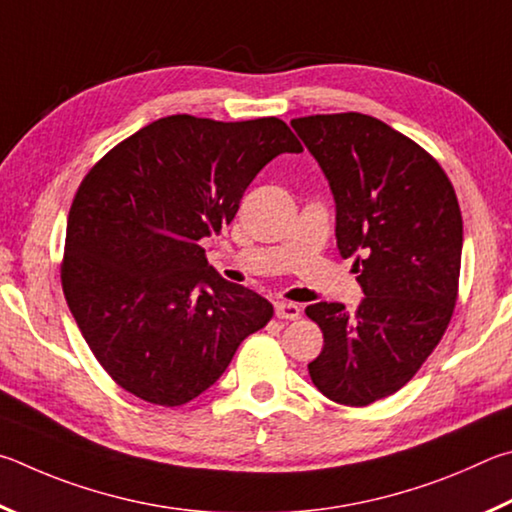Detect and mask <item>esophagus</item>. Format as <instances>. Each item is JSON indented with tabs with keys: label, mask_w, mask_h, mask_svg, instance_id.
I'll use <instances>...</instances> for the list:
<instances>
[{
	"label": "esophagus",
	"mask_w": 512,
	"mask_h": 512,
	"mask_svg": "<svg viewBox=\"0 0 512 512\" xmlns=\"http://www.w3.org/2000/svg\"><path fill=\"white\" fill-rule=\"evenodd\" d=\"M274 312H276V317L283 321H294L301 317V308L297 306V303H290V301H276Z\"/></svg>",
	"instance_id": "obj_1"
}]
</instances>
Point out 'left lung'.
<instances>
[{
    "mask_svg": "<svg viewBox=\"0 0 512 512\" xmlns=\"http://www.w3.org/2000/svg\"><path fill=\"white\" fill-rule=\"evenodd\" d=\"M337 206V249L353 258L364 299L312 303L324 333L308 364L326 398L366 407L414 378L441 342L459 297L463 220L441 164L380 119L360 112L292 119Z\"/></svg>",
    "mask_w": 512,
    "mask_h": 512,
    "instance_id": "left-lung-1",
    "label": "left lung"
}]
</instances>
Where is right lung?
Here are the masks:
<instances>
[{"mask_svg":"<svg viewBox=\"0 0 512 512\" xmlns=\"http://www.w3.org/2000/svg\"><path fill=\"white\" fill-rule=\"evenodd\" d=\"M276 116L173 114L114 146L67 218L62 292L105 373L132 396L179 407L227 371L272 303L224 281L200 240L220 233L261 168L301 152Z\"/></svg>","mask_w":512,"mask_h":512,"instance_id":"add662e5","label":"right lung"}]
</instances>
